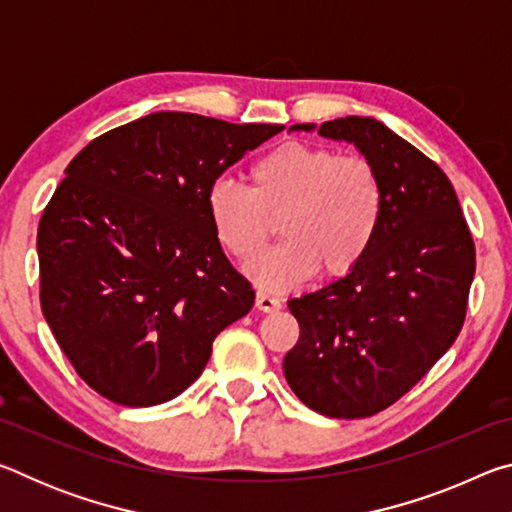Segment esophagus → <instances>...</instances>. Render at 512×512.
Segmentation results:
<instances>
[{"mask_svg":"<svg viewBox=\"0 0 512 512\" xmlns=\"http://www.w3.org/2000/svg\"><path fill=\"white\" fill-rule=\"evenodd\" d=\"M255 307L259 311H266V314H273V311L282 309V300L275 298V296H268V293H257Z\"/></svg>","mask_w":512,"mask_h":512,"instance_id":"obj_1","label":"esophagus"}]
</instances>
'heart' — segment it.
<instances>
[{"label":"heart","mask_w":512,"mask_h":512,"mask_svg":"<svg viewBox=\"0 0 512 512\" xmlns=\"http://www.w3.org/2000/svg\"><path fill=\"white\" fill-rule=\"evenodd\" d=\"M248 180L250 189L219 180L205 205L216 241L239 262L262 253L280 221L287 241L248 266L262 289L298 287L318 268L348 275L375 244L384 185L366 155L291 140L250 164Z\"/></svg>","instance_id":"obj_1"}]
</instances>
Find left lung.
Instances as JSON below:
<instances>
[{"mask_svg": "<svg viewBox=\"0 0 512 512\" xmlns=\"http://www.w3.org/2000/svg\"><path fill=\"white\" fill-rule=\"evenodd\" d=\"M318 133L352 142L375 164L384 214L354 271L289 300L300 339L284 357V377L316 413L370 418L452 348L474 280V239L445 171L381 121L343 117Z\"/></svg>", "mask_w": 512, "mask_h": 512, "instance_id": "left-lung-1", "label": "left lung"}]
</instances>
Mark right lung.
<instances>
[{
	"label": "right lung",
	"mask_w": 512,
	"mask_h": 512,
	"mask_svg": "<svg viewBox=\"0 0 512 512\" xmlns=\"http://www.w3.org/2000/svg\"><path fill=\"white\" fill-rule=\"evenodd\" d=\"M284 131L192 112H153L99 135L67 164L38 225L40 305L92 391L162 404L246 316L250 282L214 237L216 178Z\"/></svg>",
	"instance_id": "1"
}]
</instances>
